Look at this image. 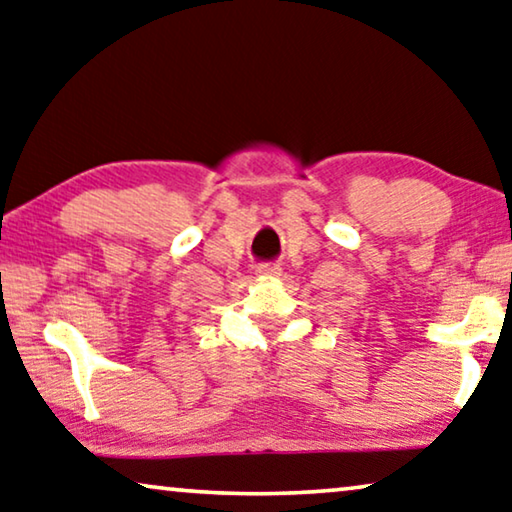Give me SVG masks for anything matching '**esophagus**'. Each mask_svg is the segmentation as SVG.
<instances>
[{"mask_svg": "<svg viewBox=\"0 0 512 512\" xmlns=\"http://www.w3.org/2000/svg\"><path fill=\"white\" fill-rule=\"evenodd\" d=\"M280 266L278 264H259L257 266V273L259 276H266V278H276V276H280Z\"/></svg>", "mask_w": 512, "mask_h": 512, "instance_id": "esophagus-1", "label": "esophagus"}]
</instances>
